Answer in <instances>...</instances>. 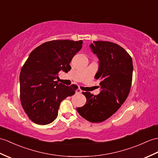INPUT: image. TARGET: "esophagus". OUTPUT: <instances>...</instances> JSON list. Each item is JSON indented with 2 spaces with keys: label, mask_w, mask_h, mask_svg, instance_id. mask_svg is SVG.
I'll use <instances>...</instances> for the list:
<instances>
[{
  "label": "esophagus",
  "mask_w": 158,
  "mask_h": 158,
  "mask_svg": "<svg viewBox=\"0 0 158 158\" xmlns=\"http://www.w3.org/2000/svg\"><path fill=\"white\" fill-rule=\"evenodd\" d=\"M81 90L80 88H78V89H77L76 94H81Z\"/></svg>",
  "instance_id": "34e87169"
}]
</instances>
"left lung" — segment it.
Returning a JSON list of instances; mask_svg holds the SVG:
<instances>
[{
	"instance_id": "1",
	"label": "left lung",
	"mask_w": 158,
	"mask_h": 158,
	"mask_svg": "<svg viewBox=\"0 0 158 158\" xmlns=\"http://www.w3.org/2000/svg\"><path fill=\"white\" fill-rule=\"evenodd\" d=\"M99 58L95 79L100 81V93L97 96L83 92L86 103L77 110L91 123H100L110 118L126 100L133 78V60L123 48L115 43L94 41L90 45Z\"/></svg>"
}]
</instances>
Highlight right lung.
<instances>
[{
    "mask_svg": "<svg viewBox=\"0 0 158 158\" xmlns=\"http://www.w3.org/2000/svg\"><path fill=\"white\" fill-rule=\"evenodd\" d=\"M82 40H52L38 46L21 68L20 100L25 112L41 125L56 118L60 102L75 94L77 86H67L56 79L60 71L67 73L73 56L82 48Z\"/></svg>",
    "mask_w": 158,
    "mask_h": 158,
    "instance_id": "1",
    "label": "right lung"
}]
</instances>
